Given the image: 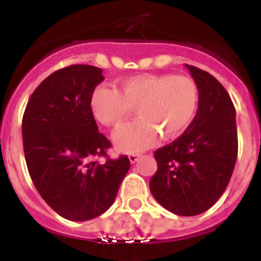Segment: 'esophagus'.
<instances>
[{"label":"esophagus","instance_id":"esophagus-1","mask_svg":"<svg viewBox=\"0 0 261 261\" xmlns=\"http://www.w3.org/2000/svg\"><path fill=\"white\" fill-rule=\"evenodd\" d=\"M139 157H141V154H135V153H133V154L128 155V160H130L131 164H135L139 160Z\"/></svg>","mask_w":261,"mask_h":261}]
</instances>
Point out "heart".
<instances>
[{
    "label": "heart",
    "mask_w": 261,
    "mask_h": 261,
    "mask_svg": "<svg viewBox=\"0 0 261 261\" xmlns=\"http://www.w3.org/2000/svg\"><path fill=\"white\" fill-rule=\"evenodd\" d=\"M199 106V88L194 80L176 74H138L119 83L118 90L100 85L90 94V110L104 126L119 127L137 108L139 118L114 134L123 151L150 147L161 134L178 137L194 120Z\"/></svg>",
    "instance_id": "b5f03b06"
}]
</instances>
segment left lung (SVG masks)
I'll return each instance as SVG.
<instances>
[{"label": "left lung", "mask_w": 261, "mask_h": 261, "mask_svg": "<svg viewBox=\"0 0 261 261\" xmlns=\"http://www.w3.org/2000/svg\"><path fill=\"white\" fill-rule=\"evenodd\" d=\"M186 67L199 88L198 112L182 135L154 151L150 191L168 211L192 217L208 210L226 190L239 139L234 106L222 84L202 69Z\"/></svg>", "instance_id": "1"}]
</instances>
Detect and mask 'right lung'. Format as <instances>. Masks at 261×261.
I'll return each mask as SVG.
<instances>
[{"instance_id":"right-lung-1","label":"right lung","mask_w":261,"mask_h":261,"mask_svg":"<svg viewBox=\"0 0 261 261\" xmlns=\"http://www.w3.org/2000/svg\"><path fill=\"white\" fill-rule=\"evenodd\" d=\"M102 80L101 69L90 65L59 69L34 90L22 116V146L34 186L69 221L106 213L130 169L127 155H107L111 142L90 110V94ZM93 156H106V163Z\"/></svg>"}]
</instances>
